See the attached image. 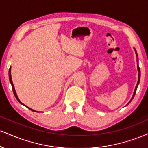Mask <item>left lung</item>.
I'll use <instances>...</instances> for the list:
<instances>
[{"label": "left lung", "mask_w": 148, "mask_h": 148, "mask_svg": "<svg viewBox=\"0 0 148 148\" xmlns=\"http://www.w3.org/2000/svg\"><path fill=\"white\" fill-rule=\"evenodd\" d=\"M136 51V50H135ZM138 56H137V63H138ZM138 83H137V85L136 86V88H135V90H134V95H133V97H132V99L130 100V101L128 103H130L131 102V101H132V99H133L134 97V95H135L136 94V90H137V87H138V84H139V81H140V68H139V66H138Z\"/></svg>", "instance_id": "left-lung-1"}]
</instances>
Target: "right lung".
<instances>
[{"label":"right lung","mask_w":148,"mask_h":148,"mask_svg":"<svg viewBox=\"0 0 148 148\" xmlns=\"http://www.w3.org/2000/svg\"><path fill=\"white\" fill-rule=\"evenodd\" d=\"M9 79H10V83H11L12 87V90H13V92H14V95L15 97L16 98V99H17L18 101H19V102L21 103V104H23V103H22L21 102V101H19V99H18V98L17 95H16V92H15V89H14V85H13L12 81V77H11V68H10V69H9ZM29 108L30 110H31V111H34V110H32L31 108ZM35 112H36V111H35Z\"/></svg>","instance_id":"right-lung-1"}]
</instances>
